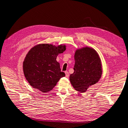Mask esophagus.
<instances>
[{"instance_id":"esophagus-1","label":"esophagus","mask_w":128,"mask_h":128,"mask_svg":"<svg viewBox=\"0 0 128 128\" xmlns=\"http://www.w3.org/2000/svg\"><path fill=\"white\" fill-rule=\"evenodd\" d=\"M65 74H66V77H69V72H67V71H66L65 72Z\"/></svg>"}]
</instances>
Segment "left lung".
Masks as SVG:
<instances>
[{
    "instance_id": "8db88e82",
    "label": "left lung",
    "mask_w": 128,
    "mask_h": 128,
    "mask_svg": "<svg viewBox=\"0 0 128 128\" xmlns=\"http://www.w3.org/2000/svg\"><path fill=\"white\" fill-rule=\"evenodd\" d=\"M74 59V72L70 75L69 80L75 90L84 93L102 77V61L97 52L88 46L77 49Z\"/></svg>"
}]
</instances>
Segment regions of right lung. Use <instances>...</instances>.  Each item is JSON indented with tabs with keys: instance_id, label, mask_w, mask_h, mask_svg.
I'll list each match as a JSON object with an SVG mask.
<instances>
[{
	"instance_id": "right-lung-1",
	"label": "right lung",
	"mask_w": 128,
	"mask_h": 128,
	"mask_svg": "<svg viewBox=\"0 0 128 128\" xmlns=\"http://www.w3.org/2000/svg\"><path fill=\"white\" fill-rule=\"evenodd\" d=\"M66 50L65 45L40 44L29 50L23 62V70L31 86L42 93L52 90L60 79L65 76L56 59Z\"/></svg>"
}]
</instances>
